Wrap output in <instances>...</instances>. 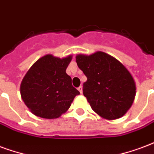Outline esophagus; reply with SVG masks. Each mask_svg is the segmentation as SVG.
Listing matches in <instances>:
<instances>
[{"mask_svg": "<svg viewBox=\"0 0 154 154\" xmlns=\"http://www.w3.org/2000/svg\"><path fill=\"white\" fill-rule=\"evenodd\" d=\"M77 90H78V91H80L81 94H82V86H80L79 87H78V88H77Z\"/></svg>", "mask_w": 154, "mask_h": 154, "instance_id": "34e87169", "label": "esophagus"}]
</instances>
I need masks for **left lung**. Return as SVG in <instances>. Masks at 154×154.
<instances>
[{"instance_id":"1","label":"left lung","mask_w":154,"mask_h":154,"mask_svg":"<svg viewBox=\"0 0 154 154\" xmlns=\"http://www.w3.org/2000/svg\"><path fill=\"white\" fill-rule=\"evenodd\" d=\"M78 68L87 77L83 94L100 117L114 120L131 108L135 96V83L122 63L111 55L98 51L76 56Z\"/></svg>"}]
</instances>
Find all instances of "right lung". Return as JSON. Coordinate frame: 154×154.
<instances>
[{
	"label": "right lung",
	"mask_w": 154,
	"mask_h": 154,
	"mask_svg": "<svg viewBox=\"0 0 154 154\" xmlns=\"http://www.w3.org/2000/svg\"><path fill=\"white\" fill-rule=\"evenodd\" d=\"M72 56L60 59L47 54L37 60L20 86L23 102L34 115L53 119L65 112L80 92L72 85L66 68Z\"/></svg>",
	"instance_id": "right-lung-1"
}]
</instances>
